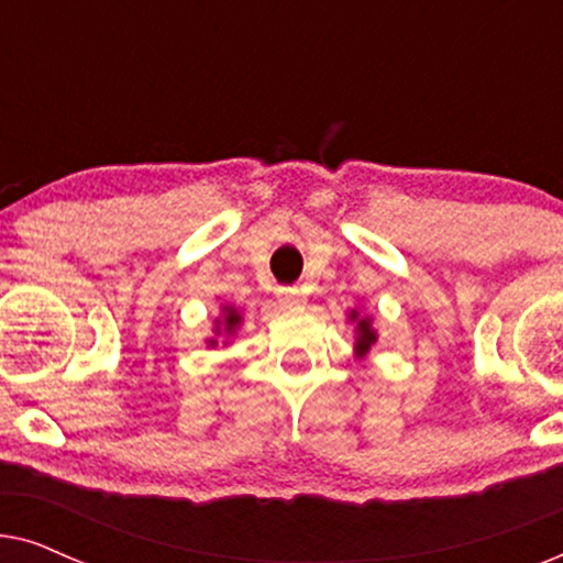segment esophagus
Segmentation results:
<instances>
[{"label": "esophagus", "mask_w": 563, "mask_h": 563, "mask_svg": "<svg viewBox=\"0 0 563 563\" xmlns=\"http://www.w3.org/2000/svg\"><path fill=\"white\" fill-rule=\"evenodd\" d=\"M279 302L284 307H299V305H305V295L297 287L279 289Z\"/></svg>", "instance_id": "obj_1"}]
</instances>
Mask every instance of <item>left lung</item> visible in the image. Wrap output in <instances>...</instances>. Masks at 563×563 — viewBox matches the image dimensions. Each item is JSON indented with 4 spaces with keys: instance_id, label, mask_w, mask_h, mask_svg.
I'll list each match as a JSON object with an SVG mask.
<instances>
[{
    "instance_id": "1",
    "label": "left lung",
    "mask_w": 563,
    "mask_h": 563,
    "mask_svg": "<svg viewBox=\"0 0 563 563\" xmlns=\"http://www.w3.org/2000/svg\"><path fill=\"white\" fill-rule=\"evenodd\" d=\"M349 322L353 325V333H356L353 351H356L358 358H364L366 353L372 351V345L379 341V335H376V330H374L372 314H361L358 307H353V310L349 312Z\"/></svg>"
}]
</instances>
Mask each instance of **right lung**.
Returning <instances> with one entry per match:
<instances>
[{
	"label": "right lung",
	"mask_w": 563,
	"mask_h": 563,
	"mask_svg": "<svg viewBox=\"0 0 563 563\" xmlns=\"http://www.w3.org/2000/svg\"><path fill=\"white\" fill-rule=\"evenodd\" d=\"M243 325V314L238 310L235 305H220V314L214 318V325H212V338H207V345L214 349L220 341L218 338H225L222 345H228V338H233L238 333V328Z\"/></svg>",
	"instance_id": "right-lung-1"
}]
</instances>
